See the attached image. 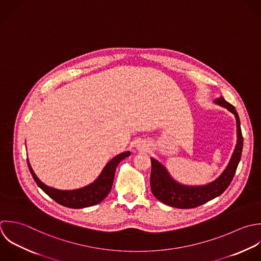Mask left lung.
I'll return each mask as SVG.
<instances>
[{
    "label": "left lung",
    "mask_w": 261,
    "mask_h": 261,
    "mask_svg": "<svg viewBox=\"0 0 261 261\" xmlns=\"http://www.w3.org/2000/svg\"><path fill=\"white\" fill-rule=\"evenodd\" d=\"M215 102L233 113L237 120V145L228 167L217 180L207 185L185 186L176 182L170 176L166 168L156 160L151 158L150 189L154 197L161 202L173 207L184 210L197 207L220 196L231 184L241 160L243 149V136L240 119L235 107L226 101L223 96L216 99Z\"/></svg>",
    "instance_id": "left-lung-1"
}]
</instances>
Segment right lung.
I'll list each match as a JSON object with an SVG mask.
<instances>
[{
  "instance_id": "right-lung-1",
  "label": "right lung",
  "mask_w": 261,
  "mask_h": 261,
  "mask_svg": "<svg viewBox=\"0 0 261 261\" xmlns=\"http://www.w3.org/2000/svg\"><path fill=\"white\" fill-rule=\"evenodd\" d=\"M129 151L123 152L111 160L103 168L98 178L88 186L76 190H58L44 185L33 173L27 160L29 171L37 186L59 204L70 208H83L95 205L102 201L112 189L116 168L119 163L129 156Z\"/></svg>"
}]
</instances>
